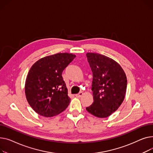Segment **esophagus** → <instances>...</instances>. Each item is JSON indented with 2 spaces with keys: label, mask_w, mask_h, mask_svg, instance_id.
Masks as SVG:
<instances>
[{
  "label": "esophagus",
  "mask_w": 153,
  "mask_h": 153,
  "mask_svg": "<svg viewBox=\"0 0 153 153\" xmlns=\"http://www.w3.org/2000/svg\"><path fill=\"white\" fill-rule=\"evenodd\" d=\"M83 95V93L82 92V91H80L79 93L75 94V96H76V97H81Z\"/></svg>",
  "instance_id": "34e87169"
}]
</instances>
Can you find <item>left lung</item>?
Masks as SVG:
<instances>
[{"label": "left lung", "mask_w": 153, "mask_h": 153, "mask_svg": "<svg viewBox=\"0 0 153 153\" xmlns=\"http://www.w3.org/2000/svg\"><path fill=\"white\" fill-rule=\"evenodd\" d=\"M86 57L93 71V102L86 111L99 118H105L118 109L126 93L127 79L122 67L114 59L97 53Z\"/></svg>", "instance_id": "left-lung-1"}]
</instances>
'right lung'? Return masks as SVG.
<instances>
[{
    "mask_svg": "<svg viewBox=\"0 0 153 153\" xmlns=\"http://www.w3.org/2000/svg\"><path fill=\"white\" fill-rule=\"evenodd\" d=\"M76 56L57 53L36 62L27 75L25 93L33 109L45 117L56 116L66 109L70 98L62 74Z\"/></svg>",
    "mask_w": 153,
    "mask_h": 153,
    "instance_id": "add662e5",
    "label": "right lung"
}]
</instances>
